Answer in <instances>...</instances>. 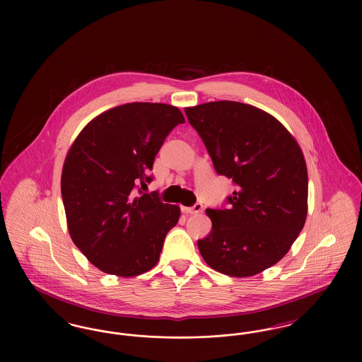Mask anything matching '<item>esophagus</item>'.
I'll use <instances>...</instances> for the list:
<instances>
[{"label":"esophagus","instance_id":"1","mask_svg":"<svg viewBox=\"0 0 362 362\" xmlns=\"http://www.w3.org/2000/svg\"><path fill=\"white\" fill-rule=\"evenodd\" d=\"M202 209H204L202 204H195L194 206L183 207V211L186 214H198V213L202 211Z\"/></svg>","mask_w":362,"mask_h":362}]
</instances>
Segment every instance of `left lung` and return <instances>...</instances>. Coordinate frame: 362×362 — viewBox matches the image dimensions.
<instances>
[{"label": "left lung", "mask_w": 362, "mask_h": 362, "mask_svg": "<svg viewBox=\"0 0 362 362\" xmlns=\"http://www.w3.org/2000/svg\"><path fill=\"white\" fill-rule=\"evenodd\" d=\"M185 112L216 173L238 187L228 209H206L211 230L199 252L218 273L255 276L285 257L305 224L304 155L282 123L254 105L221 100Z\"/></svg>", "instance_id": "left-lung-1"}]
</instances>
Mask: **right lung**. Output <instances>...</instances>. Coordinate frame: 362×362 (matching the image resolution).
<instances>
[{
	"mask_svg": "<svg viewBox=\"0 0 362 362\" xmlns=\"http://www.w3.org/2000/svg\"><path fill=\"white\" fill-rule=\"evenodd\" d=\"M185 117L163 103H127L89 122L65 158L61 192L70 238L107 274L139 276L160 258L180 217L146 194L155 157Z\"/></svg>",
	"mask_w": 362,
	"mask_h": 362,
	"instance_id": "obj_1",
	"label": "right lung"
}]
</instances>
